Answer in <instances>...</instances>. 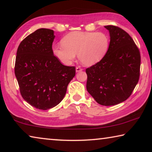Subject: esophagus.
<instances>
[{"mask_svg":"<svg viewBox=\"0 0 152 152\" xmlns=\"http://www.w3.org/2000/svg\"><path fill=\"white\" fill-rule=\"evenodd\" d=\"M82 69L81 67H80V66L76 67V72H80V71H82Z\"/></svg>","mask_w":152,"mask_h":152,"instance_id":"1","label":"esophagus"}]
</instances>
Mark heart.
Wrapping results in <instances>:
<instances>
[{"label": "heart", "instance_id": "1", "mask_svg": "<svg viewBox=\"0 0 152 152\" xmlns=\"http://www.w3.org/2000/svg\"><path fill=\"white\" fill-rule=\"evenodd\" d=\"M62 45L53 47V54L65 65H70L78 53L79 60L90 66L99 62L106 54L109 37L102 32H72L61 40Z\"/></svg>", "mask_w": 152, "mask_h": 152}]
</instances>
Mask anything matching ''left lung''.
Returning <instances> with one entry per match:
<instances>
[{"label": "left lung", "instance_id": "left-lung-1", "mask_svg": "<svg viewBox=\"0 0 152 152\" xmlns=\"http://www.w3.org/2000/svg\"><path fill=\"white\" fill-rule=\"evenodd\" d=\"M104 27L110 33L109 49L101 61L86 69V89L98 103L111 106L132 94L140 79L141 56L125 31L115 25Z\"/></svg>", "mask_w": 152, "mask_h": 152}]
</instances>
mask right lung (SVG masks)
I'll use <instances>...</instances> for the list:
<instances>
[{
  "instance_id": "obj_1",
  "label": "right lung",
  "mask_w": 152,
  "mask_h": 152,
  "mask_svg": "<svg viewBox=\"0 0 152 152\" xmlns=\"http://www.w3.org/2000/svg\"><path fill=\"white\" fill-rule=\"evenodd\" d=\"M53 31L39 29L20 42L15 74L25 101L40 110L58 105L76 74V67L64 66L53 55Z\"/></svg>"
}]
</instances>
